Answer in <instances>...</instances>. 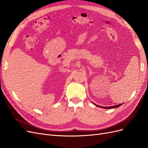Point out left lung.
Listing matches in <instances>:
<instances>
[{
    "instance_id": "left-lung-1",
    "label": "left lung",
    "mask_w": 148,
    "mask_h": 148,
    "mask_svg": "<svg viewBox=\"0 0 148 148\" xmlns=\"http://www.w3.org/2000/svg\"><path fill=\"white\" fill-rule=\"evenodd\" d=\"M93 104H95L96 106L99 107H101V108H103V109H113V108H117V107H119L120 106H122L123 104V103H122V104H119V105H116V106H109V107H102V106H97V104H95V103H93Z\"/></svg>"
}]
</instances>
